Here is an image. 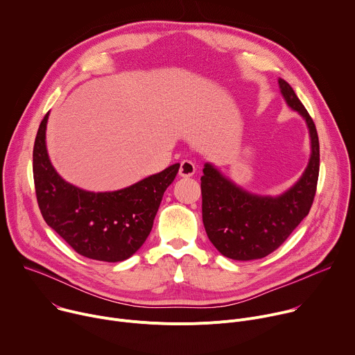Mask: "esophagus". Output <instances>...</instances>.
Wrapping results in <instances>:
<instances>
[{"instance_id":"obj_1","label":"esophagus","mask_w":355,"mask_h":355,"mask_svg":"<svg viewBox=\"0 0 355 355\" xmlns=\"http://www.w3.org/2000/svg\"><path fill=\"white\" fill-rule=\"evenodd\" d=\"M178 174H180L181 177H184V178L192 177V175L195 174V164H193L192 162H189V160H184V162H181Z\"/></svg>"}]
</instances>
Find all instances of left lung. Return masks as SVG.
<instances>
[{
  "label": "left lung",
  "mask_w": 355,
  "mask_h": 355,
  "mask_svg": "<svg viewBox=\"0 0 355 355\" xmlns=\"http://www.w3.org/2000/svg\"><path fill=\"white\" fill-rule=\"evenodd\" d=\"M278 84L288 107L305 119L309 129L311 157L302 177L277 196L245 191L211 163H205L200 177L207 234L220 254L237 261L271 254L308 216L316 193L320 155L315 122L292 87L282 78Z\"/></svg>",
  "instance_id": "obj_1"
}]
</instances>
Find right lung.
Segmentation results:
<instances>
[{
  "instance_id": "obj_1",
  "label": "right lung",
  "mask_w": 355,
  "mask_h": 355,
  "mask_svg": "<svg viewBox=\"0 0 355 355\" xmlns=\"http://www.w3.org/2000/svg\"><path fill=\"white\" fill-rule=\"evenodd\" d=\"M44 115L33 146V180L44 222L78 254L118 263L143 245L153 227L164 191L180 164L111 192H91L64 181L50 163Z\"/></svg>"
}]
</instances>
